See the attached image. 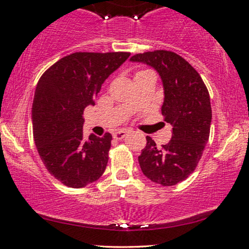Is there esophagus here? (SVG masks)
Instances as JSON below:
<instances>
[{
    "mask_svg": "<svg viewBox=\"0 0 249 249\" xmlns=\"http://www.w3.org/2000/svg\"><path fill=\"white\" fill-rule=\"evenodd\" d=\"M127 131H124V129H121V131H117V132H115L114 134H113V136H114V139H116V140H123L125 136H126V134H127Z\"/></svg>",
    "mask_w": 249,
    "mask_h": 249,
    "instance_id": "34e87169",
    "label": "esophagus"
}]
</instances>
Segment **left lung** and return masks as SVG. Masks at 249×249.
Masks as SVG:
<instances>
[{"mask_svg":"<svg viewBox=\"0 0 249 249\" xmlns=\"http://www.w3.org/2000/svg\"><path fill=\"white\" fill-rule=\"evenodd\" d=\"M129 61L158 72L164 96L161 113L173 126L171 140L162 148H157L146 136V145L139 156L140 167L153 183L173 186L193 173L209 141L212 121L209 91L193 66L173 52H146Z\"/></svg>","mask_w":249,"mask_h":249,"instance_id":"8db88e82","label":"left lung"}]
</instances>
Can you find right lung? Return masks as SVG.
Segmentation results:
<instances>
[{
	"label": "right lung",
	"instance_id": "add662e5",
	"mask_svg": "<svg viewBox=\"0 0 249 249\" xmlns=\"http://www.w3.org/2000/svg\"><path fill=\"white\" fill-rule=\"evenodd\" d=\"M129 55L73 53L52 65L37 83L31 109L35 144L46 169L66 186L85 187L106 169L111 135L90 134L86 140L82 115Z\"/></svg>",
	"mask_w": 249,
	"mask_h": 249
}]
</instances>
